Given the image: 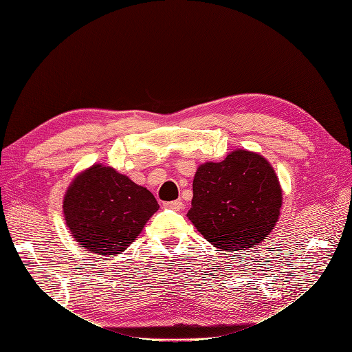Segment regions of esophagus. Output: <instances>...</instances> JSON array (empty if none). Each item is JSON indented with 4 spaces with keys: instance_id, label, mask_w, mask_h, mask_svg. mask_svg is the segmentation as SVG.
Listing matches in <instances>:
<instances>
[{
    "instance_id": "esophagus-1",
    "label": "esophagus",
    "mask_w": 352,
    "mask_h": 352,
    "mask_svg": "<svg viewBox=\"0 0 352 352\" xmlns=\"http://www.w3.org/2000/svg\"><path fill=\"white\" fill-rule=\"evenodd\" d=\"M164 207L170 208V210H175V211H180L185 206L182 201H170V202H164Z\"/></svg>"
}]
</instances>
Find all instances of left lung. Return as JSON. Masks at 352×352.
<instances>
[{
  "mask_svg": "<svg viewBox=\"0 0 352 352\" xmlns=\"http://www.w3.org/2000/svg\"><path fill=\"white\" fill-rule=\"evenodd\" d=\"M188 219L221 251L248 250L274 229L282 208V186L261 154L238 150L220 163L199 164Z\"/></svg>",
  "mask_w": 352,
  "mask_h": 352,
  "instance_id": "8db88e82",
  "label": "left lung"
}]
</instances>
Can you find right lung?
<instances>
[{
	"mask_svg": "<svg viewBox=\"0 0 352 352\" xmlns=\"http://www.w3.org/2000/svg\"><path fill=\"white\" fill-rule=\"evenodd\" d=\"M158 208L150 190L104 164L74 176L63 199L70 235L87 251L104 257L127 250Z\"/></svg>",
	"mask_w": 352,
	"mask_h": 352,
	"instance_id": "add662e5",
	"label": "right lung"
}]
</instances>
